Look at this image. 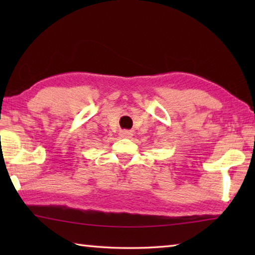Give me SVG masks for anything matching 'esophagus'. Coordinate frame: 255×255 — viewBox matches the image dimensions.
I'll return each instance as SVG.
<instances>
[{"label":"esophagus","instance_id":"obj_1","mask_svg":"<svg viewBox=\"0 0 255 255\" xmlns=\"http://www.w3.org/2000/svg\"><path fill=\"white\" fill-rule=\"evenodd\" d=\"M120 136L123 138H131L132 132L130 130H122L120 131Z\"/></svg>","mask_w":255,"mask_h":255}]
</instances>
